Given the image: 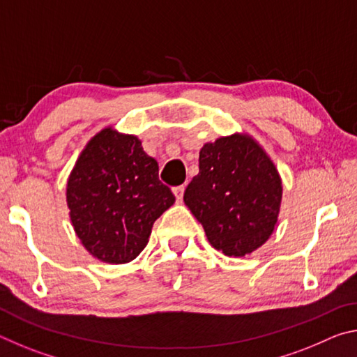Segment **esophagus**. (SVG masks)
Instances as JSON below:
<instances>
[{
    "label": "esophagus",
    "instance_id": "1",
    "mask_svg": "<svg viewBox=\"0 0 357 357\" xmlns=\"http://www.w3.org/2000/svg\"><path fill=\"white\" fill-rule=\"evenodd\" d=\"M184 189L185 185H178V187H173V193L174 197H176L178 202H183V197H184Z\"/></svg>",
    "mask_w": 357,
    "mask_h": 357
}]
</instances>
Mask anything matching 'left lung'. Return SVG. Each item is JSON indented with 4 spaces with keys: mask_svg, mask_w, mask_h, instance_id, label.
Masks as SVG:
<instances>
[{
    "mask_svg": "<svg viewBox=\"0 0 357 357\" xmlns=\"http://www.w3.org/2000/svg\"><path fill=\"white\" fill-rule=\"evenodd\" d=\"M198 168L184 203L209 244L234 258L259 249L274 233L283 193L269 154L255 138L236 132L204 143Z\"/></svg>",
    "mask_w": 357,
    "mask_h": 357,
    "instance_id": "left-lung-1",
    "label": "left lung"
}]
</instances>
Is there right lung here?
<instances>
[{"instance_id": "add662e5", "label": "right lung", "mask_w": 357, "mask_h": 357, "mask_svg": "<svg viewBox=\"0 0 357 357\" xmlns=\"http://www.w3.org/2000/svg\"><path fill=\"white\" fill-rule=\"evenodd\" d=\"M66 202L84 249L99 261L124 264L146 247L154 222L174 195L159 181V165L140 138L108 126L78 155Z\"/></svg>"}]
</instances>
